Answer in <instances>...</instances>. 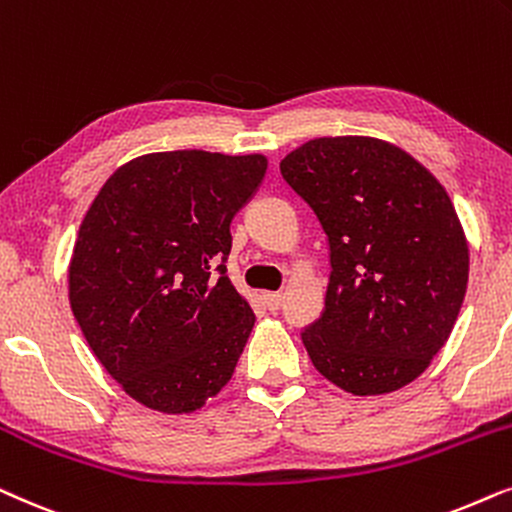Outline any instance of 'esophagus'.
<instances>
[{
  "label": "esophagus",
  "mask_w": 512,
  "mask_h": 512,
  "mask_svg": "<svg viewBox=\"0 0 512 512\" xmlns=\"http://www.w3.org/2000/svg\"><path fill=\"white\" fill-rule=\"evenodd\" d=\"M262 299H264V304H267L269 311H278V309H281V302H283L281 292H264Z\"/></svg>",
  "instance_id": "obj_1"
}]
</instances>
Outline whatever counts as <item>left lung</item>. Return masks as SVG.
I'll list each match as a JSON object with an SVG mask.
<instances>
[{
  "label": "left lung",
  "instance_id": "8db88e82",
  "mask_svg": "<svg viewBox=\"0 0 512 512\" xmlns=\"http://www.w3.org/2000/svg\"><path fill=\"white\" fill-rule=\"evenodd\" d=\"M330 241L325 311L302 332L316 370L353 395L398 391L452 335L468 241L426 166L367 135L316 138L281 161Z\"/></svg>",
  "mask_w": 512,
  "mask_h": 512
}]
</instances>
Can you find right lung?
I'll list each match as a JSON object with an SVG mask.
<instances>
[{"instance_id":"obj_1","label":"right lung","mask_w":512,"mask_h":512,"mask_svg":"<svg viewBox=\"0 0 512 512\" xmlns=\"http://www.w3.org/2000/svg\"><path fill=\"white\" fill-rule=\"evenodd\" d=\"M267 156L142 154L107 177L81 222L70 306L102 367L140 405L201 410L227 386L255 313L224 260L229 224Z\"/></svg>"}]
</instances>
